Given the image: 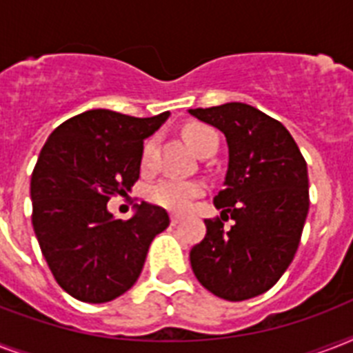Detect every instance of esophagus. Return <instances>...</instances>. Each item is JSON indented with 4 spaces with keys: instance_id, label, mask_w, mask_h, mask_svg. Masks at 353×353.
Instances as JSON below:
<instances>
[{
    "instance_id": "34e87169",
    "label": "esophagus",
    "mask_w": 353,
    "mask_h": 353,
    "mask_svg": "<svg viewBox=\"0 0 353 353\" xmlns=\"http://www.w3.org/2000/svg\"><path fill=\"white\" fill-rule=\"evenodd\" d=\"M170 221H172V225H176V223H179V221H181V216L170 214Z\"/></svg>"
}]
</instances>
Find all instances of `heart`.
<instances>
[{"label": "heart", "instance_id": "obj_1", "mask_svg": "<svg viewBox=\"0 0 353 353\" xmlns=\"http://www.w3.org/2000/svg\"><path fill=\"white\" fill-rule=\"evenodd\" d=\"M183 135L190 144V148L196 154H201L210 144H218V133L203 124H190L183 130ZM150 154H152V141L144 144L143 150V166L148 165ZM203 192V185L194 179H177V177H165L154 183L148 190V198L154 203L166 207L172 210L187 209L194 198H198Z\"/></svg>", "mask_w": 353, "mask_h": 353}]
</instances>
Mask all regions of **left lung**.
Instances as JSON below:
<instances>
[{"mask_svg":"<svg viewBox=\"0 0 353 353\" xmlns=\"http://www.w3.org/2000/svg\"><path fill=\"white\" fill-rule=\"evenodd\" d=\"M225 135L229 163L214 196L221 220H205L207 234L190 251L205 290L225 301L265 293L290 268L310 209L307 166L284 124L243 102L188 110Z\"/></svg>","mask_w":353,"mask_h":353,"instance_id":"8db88e82","label":"left lung"}]
</instances>
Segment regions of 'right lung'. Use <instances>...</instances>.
I'll return each mask as SVG.
<instances>
[{"label": "right lung", "instance_id": "obj_1", "mask_svg": "<svg viewBox=\"0 0 353 353\" xmlns=\"http://www.w3.org/2000/svg\"><path fill=\"white\" fill-rule=\"evenodd\" d=\"M168 117L90 110L62 122L43 144L30 177L32 227L52 276L77 301L102 304L126 293L155 234L170 223L165 209L146 201L126 221L108 210L112 196L132 190L144 139Z\"/></svg>", "mask_w": 353, "mask_h": 353}]
</instances>
